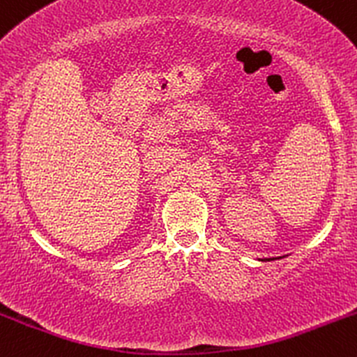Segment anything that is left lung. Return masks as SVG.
Masks as SVG:
<instances>
[{"instance_id": "1", "label": "left lung", "mask_w": 357, "mask_h": 357, "mask_svg": "<svg viewBox=\"0 0 357 357\" xmlns=\"http://www.w3.org/2000/svg\"><path fill=\"white\" fill-rule=\"evenodd\" d=\"M268 260H272V258H268Z\"/></svg>"}]
</instances>
